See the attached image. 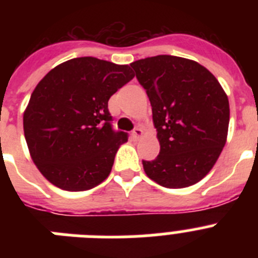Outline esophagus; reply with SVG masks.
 Returning a JSON list of instances; mask_svg holds the SVG:
<instances>
[{
    "mask_svg": "<svg viewBox=\"0 0 258 258\" xmlns=\"http://www.w3.org/2000/svg\"><path fill=\"white\" fill-rule=\"evenodd\" d=\"M142 136H143V131H142V129H141L140 126H137L136 129H134V131L132 132V137H133L134 140H137V141L140 140V138Z\"/></svg>",
    "mask_w": 258,
    "mask_h": 258,
    "instance_id": "obj_1",
    "label": "esophagus"
}]
</instances>
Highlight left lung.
Segmentation results:
<instances>
[{"label": "left lung", "mask_w": 258, "mask_h": 258, "mask_svg": "<svg viewBox=\"0 0 258 258\" xmlns=\"http://www.w3.org/2000/svg\"><path fill=\"white\" fill-rule=\"evenodd\" d=\"M152 107L160 154L142 161L149 178L166 188L202 181L227 140L229 98L218 80L191 59L157 55L131 63Z\"/></svg>", "instance_id": "1"}]
</instances>
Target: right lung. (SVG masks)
<instances>
[{
  "instance_id": "add662e5",
  "label": "right lung",
  "mask_w": 258,
  "mask_h": 258,
  "mask_svg": "<svg viewBox=\"0 0 258 258\" xmlns=\"http://www.w3.org/2000/svg\"><path fill=\"white\" fill-rule=\"evenodd\" d=\"M134 77L127 64L84 56L52 68L35 88L23 113L29 155L56 187L85 191L112 169L124 132H113L108 99Z\"/></svg>"
}]
</instances>
